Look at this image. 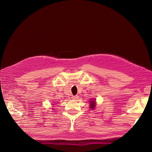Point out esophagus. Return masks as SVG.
<instances>
[{"label":"esophagus","instance_id":"esophagus-1","mask_svg":"<svg viewBox=\"0 0 152 152\" xmlns=\"http://www.w3.org/2000/svg\"><path fill=\"white\" fill-rule=\"evenodd\" d=\"M72 99L73 100H76L79 99V96L78 95H75V96H72Z\"/></svg>","mask_w":152,"mask_h":152}]
</instances>
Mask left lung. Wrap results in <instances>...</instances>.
<instances>
[{
  "instance_id": "obj_1",
  "label": "left lung",
  "mask_w": 152,
  "mask_h": 152,
  "mask_svg": "<svg viewBox=\"0 0 152 152\" xmlns=\"http://www.w3.org/2000/svg\"><path fill=\"white\" fill-rule=\"evenodd\" d=\"M95 105H96V103H95V100H91L90 101V108L91 109H94Z\"/></svg>"
}]
</instances>
